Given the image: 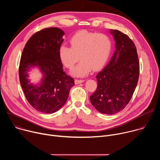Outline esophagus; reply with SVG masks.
<instances>
[{
  "label": "esophagus",
  "instance_id": "34e87169",
  "mask_svg": "<svg viewBox=\"0 0 160 160\" xmlns=\"http://www.w3.org/2000/svg\"><path fill=\"white\" fill-rule=\"evenodd\" d=\"M84 81H85L84 80H78V79H75V84H78V83H80L83 82Z\"/></svg>",
  "mask_w": 160,
  "mask_h": 160
}]
</instances>
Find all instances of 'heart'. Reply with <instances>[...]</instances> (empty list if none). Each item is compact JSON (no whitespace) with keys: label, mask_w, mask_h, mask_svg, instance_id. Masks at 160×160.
Returning a JSON list of instances; mask_svg holds the SVG:
<instances>
[{"label":"heart","mask_w":160,"mask_h":160,"mask_svg":"<svg viewBox=\"0 0 160 160\" xmlns=\"http://www.w3.org/2000/svg\"><path fill=\"white\" fill-rule=\"evenodd\" d=\"M71 47L62 45L59 49V56L64 66L72 69L77 77L87 75L92 70H98L107 62L112 49V42L106 34L80 31L70 40Z\"/></svg>","instance_id":"heart-1"}]
</instances>
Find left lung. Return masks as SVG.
Wrapping results in <instances>:
<instances>
[{"mask_svg":"<svg viewBox=\"0 0 160 160\" xmlns=\"http://www.w3.org/2000/svg\"><path fill=\"white\" fill-rule=\"evenodd\" d=\"M111 33L117 49L108 64L96 75L98 87L90 96L95 108L106 115H113L125 108L139 76V61L134 43L118 30H111Z\"/></svg>","mask_w":160,"mask_h":160,"instance_id":"1","label":"left lung"}]
</instances>
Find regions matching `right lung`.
I'll use <instances>...</instances> for the list:
<instances>
[{
    "label": "right lung",
    "mask_w": 160,
    "mask_h": 160,
    "mask_svg": "<svg viewBox=\"0 0 160 160\" xmlns=\"http://www.w3.org/2000/svg\"><path fill=\"white\" fill-rule=\"evenodd\" d=\"M64 32L56 27L43 28L34 33L22 51L19 77L25 96L36 110L52 113L66 102L74 79L66 75L59 56ZM38 66L44 77L39 86H33L27 78L29 68Z\"/></svg>",
    "instance_id": "obj_1"
}]
</instances>
